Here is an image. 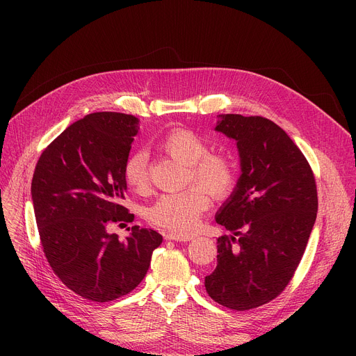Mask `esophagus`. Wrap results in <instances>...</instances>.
Returning <instances> with one entry per match:
<instances>
[{
    "label": "esophagus",
    "mask_w": 356,
    "mask_h": 356,
    "mask_svg": "<svg viewBox=\"0 0 356 356\" xmlns=\"http://www.w3.org/2000/svg\"><path fill=\"white\" fill-rule=\"evenodd\" d=\"M196 235L195 234H177V232H168L165 235V239H170V241H192Z\"/></svg>",
    "instance_id": "1"
}]
</instances>
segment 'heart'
Masks as SVG:
<instances>
[{
    "label": "heart",
    "mask_w": 356,
    "mask_h": 356,
    "mask_svg": "<svg viewBox=\"0 0 356 356\" xmlns=\"http://www.w3.org/2000/svg\"><path fill=\"white\" fill-rule=\"evenodd\" d=\"M157 147L168 157L186 164V181L199 186L161 195L147 209V220L167 231H191L197 225L200 215L209 208V195L215 200H223L232 193L236 184V167L229 156L209 153V143L188 128L167 131ZM124 177L136 192L148 189L147 153L136 152L125 160Z\"/></svg>",
    "instance_id": "1"
}]
</instances>
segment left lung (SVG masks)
Masks as SVG:
<instances>
[{"instance_id": "1", "label": "left lung", "mask_w": 356, "mask_h": 356, "mask_svg": "<svg viewBox=\"0 0 356 356\" xmlns=\"http://www.w3.org/2000/svg\"><path fill=\"white\" fill-rule=\"evenodd\" d=\"M216 129L236 141L242 175L216 222L218 266L204 278L213 300L244 312L282 294L300 264L317 213L312 167L275 122L218 115Z\"/></svg>"}]
</instances>
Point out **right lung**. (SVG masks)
Masks as SVG:
<instances>
[{
	"instance_id": "obj_1",
	"label": "right lung",
	"mask_w": 356,
	"mask_h": 356,
	"mask_svg": "<svg viewBox=\"0 0 356 356\" xmlns=\"http://www.w3.org/2000/svg\"><path fill=\"white\" fill-rule=\"evenodd\" d=\"M137 133L133 115L93 112L56 137L35 164L31 197L43 252L60 282L90 302L133 291L163 241L137 225L125 239L106 232L111 223L134 220L121 202Z\"/></svg>"
}]
</instances>
